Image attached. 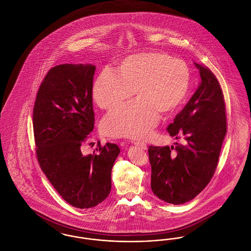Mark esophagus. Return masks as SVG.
<instances>
[{"mask_svg": "<svg viewBox=\"0 0 251 251\" xmlns=\"http://www.w3.org/2000/svg\"><path fill=\"white\" fill-rule=\"evenodd\" d=\"M134 145H136V146H138V147H140L142 150H147L148 149V146L146 145V144L143 143V142H134Z\"/></svg>", "mask_w": 251, "mask_h": 251, "instance_id": "esophagus-1", "label": "esophagus"}]
</instances>
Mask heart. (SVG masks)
Instances as JSON below:
<instances>
[{"mask_svg": "<svg viewBox=\"0 0 251 251\" xmlns=\"http://www.w3.org/2000/svg\"><path fill=\"white\" fill-rule=\"evenodd\" d=\"M191 81L187 64L165 52L132 54L116 72L104 70L96 78L92 96L97 105L110 110L136 96L131 103L114 109L104 118L102 131L114 137L144 138L159 121L160 114L174 112L185 100Z\"/></svg>", "mask_w": 251, "mask_h": 251, "instance_id": "1", "label": "heart"}]
</instances>
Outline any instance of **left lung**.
Instances as JSON below:
<instances>
[{
    "mask_svg": "<svg viewBox=\"0 0 251 251\" xmlns=\"http://www.w3.org/2000/svg\"><path fill=\"white\" fill-rule=\"evenodd\" d=\"M201 82L167 131L185 143L149 147L151 190L167 203L179 205L197 197L214 176L227 132L224 97L214 73L194 63Z\"/></svg>",
    "mask_w": 251,
    "mask_h": 251,
    "instance_id": "8db88e82",
    "label": "left lung"
}]
</instances>
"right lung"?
Listing matches in <instances>:
<instances>
[{
	"instance_id": "1",
	"label": "right lung",
	"mask_w": 251,
	"mask_h": 251,
	"mask_svg": "<svg viewBox=\"0 0 251 251\" xmlns=\"http://www.w3.org/2000/svg\"><path fill=\"white\" fill-rule=\"evenodd\" d=\"M94 65L62 64L49 71L33 111L36 157L60 196L73 207L87 209L111 191V172L120 148L99 147L82 151L94 129L92 86Z\"/></svg>"
}]
</instances>
